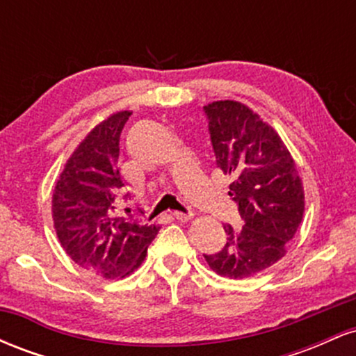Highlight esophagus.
Instances as JSON below:
<instances>
[{"mask_svg": "<svg viewBox=\"0 0 356 356\" xmlns=\"http://www.w3.org/2000/svg\"><path fill=\"white\" fill-rule=\"evenodd\" d=\"M174 219H177L179 222H189L192 219L191 214H184V212H174Z\"/></svg>", "mask_w": 356, "mask_h": 356, "instance_id": "esophagus-1", "label": "esophagus"}]
</instances>
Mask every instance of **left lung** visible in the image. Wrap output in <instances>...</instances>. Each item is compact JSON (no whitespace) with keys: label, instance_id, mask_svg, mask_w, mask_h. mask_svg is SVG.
<instances>
[{"label":"left lung","instance_id":"1","mask_svg":"<svg viewBox=\"0 0 356 356\" xmlns=\"http://www.w3.org/2000/svg\"><path fill=\"white\" fill-rule=\"evenodd\" d=\"M216 164L231 175L229 195L238 202L243 227L224 226L226 246L204 254L214 273L244 280L286 254L303 220L305 189L288 147L268 122L236 100L204 107Z\"/></svg>","mask_w":356,"mask_h":356}]
</instances>
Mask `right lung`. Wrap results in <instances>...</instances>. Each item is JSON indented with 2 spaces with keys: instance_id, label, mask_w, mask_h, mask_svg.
<instances>
[{
  "instance_id": "right-lung-1",
  "label": "right lung",
  "mask_w": 356,
  "mask_h": 356,
  "mask_svg": "<svg viewBox=\"0 0 356 356\" xmlns=\"http://www.w3.org/2000/svg\"><path fill=\"white\" fill-rule=\"evenodd\" d=\"M130 115L129 110L115 112L90 130L65 164L51 197L60 244L79 266L105 280L132 275L161 229L115 216V199L125 186L117 167L118 142Z\"/></svg>"
}]
</instances>
